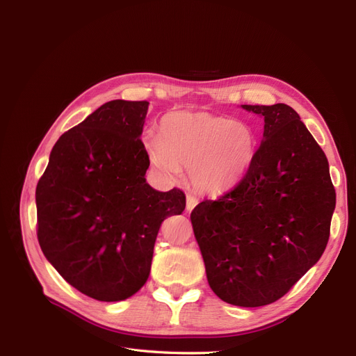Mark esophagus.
I'll return each instance as SVG.
<instances>
[{
	"label": "esophagus",
	"mask_w": 356,
	"mask_h": 356,
	"mask_svg": "<svg viewBox=\"0 0 356 356\" xmlns=\"http://www.w3.org/2000/svg\"><path fill=\"white\" fill-rule=\"evenodd\" d=\"M197 203H199V199H197L196 196L188 195V196H187V204H186L187 211H193V209H195Z\"/></svg>",
	"instance_id": "obj_1"
}]
</instances>
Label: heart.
<instances>
[{
  "mask_svg": "<svg viewBox=\"0 0 356 356\" xmlns=\"http://www.w3.org/2000/svg\"><path fill=\"white\" fill-rule=\"evenodd\" d=\"M145 144L156 168L168 174L188 168L193 186L208 195H221L238 184L257 152L250 126L207 111L163 115L159 135H147Z\"/></svg>",
  "mask_w": 356,
  "mask_h": 356,
  "instance_id": "b5f03b06",
  "label": "heart"
}]
</instances>
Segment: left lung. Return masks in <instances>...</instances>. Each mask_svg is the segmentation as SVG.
Segmentation results:
<instances>
[{"label":"left lung","mask_w":356,"mask_h":356,"mask_svg":"<svg viewBox=\"0 0 356 356\" xmlns=\"http://www.w3.org/2000/svg\"><path fill=\"white\" fill-rule=\"evenodd\" d=\"M242 108L264 118L252 165L190 218L213 293L258 307L284 297L325 251L336 190L324 152L289 105Z\"/></svg>","instance_id":"obj_1"}]
</instances>
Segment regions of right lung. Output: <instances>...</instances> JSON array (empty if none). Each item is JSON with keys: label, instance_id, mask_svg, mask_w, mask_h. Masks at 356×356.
I'll return each instance as SVG.
<instances>
[{"label": "right lung", "instance_id": "obj_1", "mask_svg": "<svg viewBox=\"0 0 356 356\" xmlns=\"http://www.w3.org/2000/svg\"><path fill=\"white\" fill-rule=\"evenodd\" d=\"M147 101L115 99L63 134L35 190L42 254L80 293L126 300L144 286L161 222L186 209L179 188L147 184Z\"/></svg>", "mask_w": 356, "mask_h": 356}]
</instances>
